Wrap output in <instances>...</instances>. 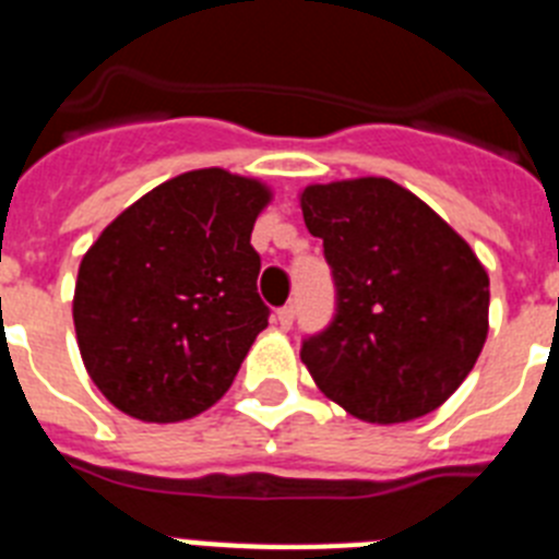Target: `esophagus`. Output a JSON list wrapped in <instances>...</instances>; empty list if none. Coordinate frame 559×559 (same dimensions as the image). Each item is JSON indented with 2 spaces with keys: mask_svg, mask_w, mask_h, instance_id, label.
Here are the masks:
<instances>
[{
  "mask_svg": "<svg viewBox=\"0 0 559 559\" xmlns=\"http://www.w3.org/2000/svg\"><path fill=\"white\" fill-rule=\"evenodd\" d=\"M294 319H296L294 305H285V308L276 310V316H274V322L280 324V328H283V330H290V328H294Z\"/></svg>",
  "mask_w": 559,
  "mask_h": 559,
  "instance_id": "obj_1",
  "label": "esophagus"
}]
</instances>
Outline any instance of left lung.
I'll return each mask as SVG.
<instances>
[{"label": "left lung", "instance_id": "1", "mask_svg": "<svg viewBox=\"0 0 559 559\" xmlns=\"http://www.w3.org/2000/svg\"><path fill=\"white\" fill-rule=\"evenodd\" d=\"M302 215L335 285L333 322L302 341L316 386L383 426L442 406L487 338L490 280L471 246L389 179L308 187Z\"/></svg>", "mask_w": 559, "mask_h": 559}]
</instances>
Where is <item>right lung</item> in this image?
I'll list each match as a JSON object with an SVG mask.
<instances>
[{
  "instance_id": "right-lung-1",
  "label": "right lung",
  "mask_w": 559,
  "mask_h": 559,
  "mask_svg": "<svg viewBox=\"0 0 559 559\" xmlns=\"http://www.w3.org/2000/svg\"><path fill=\"white\" fill-rule=\"evenodd\" d=\"M269 190L221 167L165 181L103 229L75 285L95 386L145 423L206 412L231 386L269 305L251 229Z\"/></svg>"
}]
</instances>
